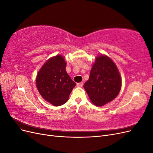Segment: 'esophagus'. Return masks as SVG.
I'll use <instances>...</instances> for the list:
<instances>
[{"label": "esophagus", "instance_id": "esophagus-1", "mask_svg": "<svg viewBox=\"0 0 153 153\" xmlns=\"http://www.w3.org/2000/svg\"><path fill=\"white\" fill-rule=\"evenodd\" d=\"M83 85H84V82H79V83H77V84H76V85H77L78 87H82Z\"/></svg>", "mask_w": 153, "mask_h": 153}]
</instances>
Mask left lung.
<instances>
[{"label":"left lung","mask_w":153,"mask_h":153,"mask_svg":"<svg viewBox=\"0 0 153 153\" xmlns=\"http://www.w3.org/2000/svg\"><path fill=\"white\" fill-rule=\"evenodd\" d=\"M121 85V76L114 62L107 55H98L84 85L91 102L97 106L110 102L119 94Z\"/></svg>","instance_id":"1"}]
</instances>
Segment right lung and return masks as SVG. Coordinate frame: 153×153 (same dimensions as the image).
I'll return each instance as SVG.
<instances>
[{
  "mask_svg": "<svg viewBox=\"0 0 153 153\" xmlns=\"http://www.w3.org/2000/svg\"><path fill=\"white\" fill-rule=\"evenodd\" d=\"M66 62L61 55L50 58L40 68L36 84L40 95L47 102L59 106L66 103L76 85L66 71Z\"/></svg>",
  "mask_w": 153,
  "mask_h": 153,
  "instance_id": "add662e5",
  "label": "right lung"
}]
</instances>
